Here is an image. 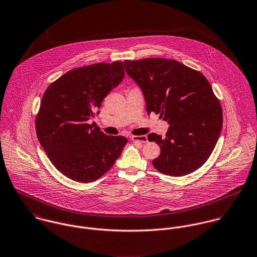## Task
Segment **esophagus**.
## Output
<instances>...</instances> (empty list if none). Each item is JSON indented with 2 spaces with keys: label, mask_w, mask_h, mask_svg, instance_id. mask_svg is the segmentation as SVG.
Masks as SVG:
<instances>
[{
  "label": "esophagus",
  "mask_w": 257,
  "mask_h": 257,
  "mask_svg": "<svg viewBox=\"0 0 257 257\" xmlns=\"http://www.w3.org/2000/svg\"><path fill=\"white\" fill-rule=\"evenodd\" d=\"M131 139H132L133 141H135V142H148V138H147V136H145V135H141V136H132Z\"/></svg>",
  "instance_id": "esophagus-1"
}]
</instances>
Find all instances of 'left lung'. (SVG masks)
Returning <instances> with one entry per match:
<instances>
[{"label": "left lung", "mask_w": 257, "mask_h": 257, "mask_svg": "<svg viewBox=\"0 0 257 257\" xmlns=\"http://www.w3.org/2000/svg\"><path fill=\"white\" fill-rule=\"evenodd\" d=\"M124 67L142 88L148 114L170 124L166 137L151 133L161 147L156 170L182 176L201 168L212 154L223 127L218 97L203 74L178 61L164 58L125 60Z\"/></svg>", "instance_id": "left-lung-1"}]
</instances>
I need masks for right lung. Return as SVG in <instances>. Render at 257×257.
<instances>
[{
  "label": "right lung",
  "instance_id": "add662e5",
  "mask_svg": "<svg viewBox=\"0 0 257 257\" xmlns=\"http://www.w3.org/2000/svg\"><path fill=\"white\" fill-rule=\"evenodd\" d=\"M124 75L122 61L96 63L67 72L45 90L35 119L36 135L54 167L70 179H98L128 142L87 123Z\"/></svg>",
  "mask_w": 257,
  "mask_h": 257
}]
</instances>
